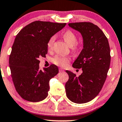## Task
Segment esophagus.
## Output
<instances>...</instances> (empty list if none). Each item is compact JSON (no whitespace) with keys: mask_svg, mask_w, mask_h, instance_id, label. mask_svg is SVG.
Instances as JSON below:
<instances>
[{"mask_svg":"<svg viewBox=\"0 0 122 122\" xmlns=\"http://www.w3.org/2000/svg\"><path fill=\"white\" fill-rule=\"evenodd\" d=\"M59 71L60 72H63V71H64V70L63 69H61V68H60V69H59Z\"/></svg>","mask_w":122,"mask_h":122,"instance_id":"34e87169","label":"esophagus"}]
</instances>
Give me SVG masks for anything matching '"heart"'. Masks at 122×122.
Returning <instances> with one entry per match:
<instances>
[{
	"mask_svg": "<svg viewBox=\"0 0 122 122\" xmlns=\"http://www.w3.org/2000/svg\"><path fill=\"white\" fill-rule=\"evenodd\" d=\"M62 37L68 45L70 46H72L73 49L76 50L78 48V45L77 44H76L77 40V35L73 31H70V30H67V31H65L62 34ZM55 41V36L54 35L51 36L48 40V42H47V47H48V49L49 50L52 49ZM52 61L53 63L57 65V66L65 67L69 63L70 59H69V57H66V56L56 55L52 58Z\"/></svg>",
	"mask_w": 122,
	"mask_h": 122,
	"instance_id": "obj_1",
	"label": "heart"
}]
</instances>
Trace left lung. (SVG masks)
Returning a JSON list of instances; mask_svg holds the SVG:
<instances>
[{
	"instance_id": "8db88e82",
	"label": "left lung",
	"mask_w": 122,
	"mask_h": 122,
	"mask_svg": "<svg viewBox=\"0 0 122 122\" xmlns=\"http://www.w3.org/2000/svg\"><path fill=\"white\" fill-rule=\"evenodd\" d=\"M69 26L80 32L83 49L73 64L81 68L79 76L69 70L65 85L66 95L73 102L84 103L92 100L101 90L111 63L110 47L104 33L96 25L89 22L69 23Z\"/></svg>"
}]
</instances>
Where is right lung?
<instances>
[{"mask_svg":"<svg viewBox=\"0 0 122 122\" xmlns=\"http://www.w3.org/2000/svg\"><path fill=\"white\" fill-rule=\"evenodd\" d=\"M66 23L35 21L24 27L16 35L9 57V67L17 92L30 102H40L48 95L50 80L59 73L51 65L40 70V57L48 53L47 42L65 27Z\"/></svg>","mask_w":122,"mask_h":122,"instance_id":"1","label":"right lung"}]
</instances>
